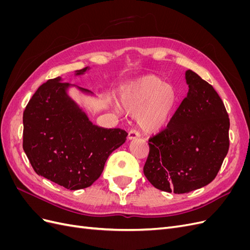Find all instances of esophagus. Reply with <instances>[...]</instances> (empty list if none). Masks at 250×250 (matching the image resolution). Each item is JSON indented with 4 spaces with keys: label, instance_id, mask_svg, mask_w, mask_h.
Segmentation results:
<instances>
[{
    "label": "esophagus",
    "instance_id": "1",
    "mask_svg": "<svg viewBox=\"0 0 250 250\" xmlns=\"http://www.w3.org/2000/svg\"><path fill=\"white\" fill-rule=\"evenodd\" d=\"M140 138V133L135 130H130L129 133H128V140L132 141V140H137Z\"/></svg>",
    "mask_w": 250,
    "mask_h": 250
}]
</instances>
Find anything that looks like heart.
Segmentation results:
<instances>
[{
	"label": "heart",
	"instance_id": "heart-1",
	"mask_svg": "<svg viewBox=\"0 0 250 250\" xmlns=\"http://www.w3.org/2000/svg\"><path fill=\"white\" fill-rule=\"evenodd\" d=\"M176 102V90L155 76H145L130 83L120 95L122 110L138 115L140 128L149 133L161 131L168 125ZM116 109H120L118 104Z\"/></svg>",
	"mask_w": 250,
	"mask_h": 250
}]
</instances>
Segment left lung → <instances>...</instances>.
Listing matches in <instances>:
<instances>
[{
  "instance_id": "1",
  "label": "left lung",
  "mask_w": 250,
  "mask_h": 250,
  "mask_svg": "<svg viewBox=\"0 0 250 250\" xmlns=\"http://www.w3.org/2000/svg\"><path fill=\"white\" fill-rule=\"evenodd\" d=\"M188 86L167 128L149 140L144 174L161 191L188 193L208 185L229 152V119L214 87L186 71Z\"/></svg>"
}]
</instances>
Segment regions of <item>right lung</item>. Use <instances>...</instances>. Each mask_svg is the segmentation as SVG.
<instances>
[{"label":"right lung","instance_id":"add662e5","mask_svg":"<svg viewBox=\"0 0 250 250\" xmlns=\"http://www.w3.org/2000/svg\"><path fill=\"white\" fill-rule=\"evenodd\" d=\"M88 70L75 71V76ZM70 88L95 96L62 77L43 83L22 115V149L36 174L65 188L80 190L100 177L108 156L123 145L128 133L93 124L70 96Z\"/></svg>","mask_w":250,"mask_h":250}]
</instances>
